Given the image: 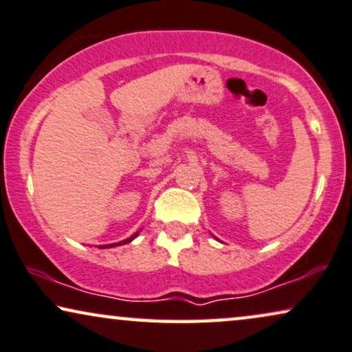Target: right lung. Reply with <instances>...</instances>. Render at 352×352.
I'll return each instance as SVG.
<instances>
[{
	"instance_id": "obj_1",
	"label": "right lung",
	"mask_w": 352,
	"mask_h": 352,
	"mask_svg": "<svg viewBox=\"0 0 352 352\" xmlns=\"http://www.w3.org/2000/svg\"><path fill=\"white\" fill-rule=\"evenodd\" d=\"M138 233H135V235H132L130 238H127V240L124 241H119V243H112V245H104V246H100V248H114V246H120V245H127V243H130L133 240V238H137Z\"/></svg>"
}]
</instances>
